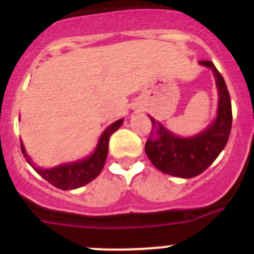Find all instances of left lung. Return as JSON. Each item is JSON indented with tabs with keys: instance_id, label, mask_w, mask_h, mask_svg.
<instances>
[{
	"instance_id": "1",
	"label": "left lung",
	"mask_w": 254,
	"mask_h": 254,
	"mask_svg": "<svg viewBox=\"0 0 254 254\" xmlns=\"http://www.w3.org/2000/svg\"><path fill=\"white\" fill-rule=\"evenodd\" d=\"M216 80L217 117L205 131L193 137H178L150 117L152 129L145 145L147 158L160 172L179 178H193L205 172L224 150L230 136L233 114L228 87L211 61H199Z\"/></svg>"
}]
</instances>
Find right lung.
I'll return each instance as SVG.
<instances>
[{"label":"right lung","instance_id":"obj_1","mask_svg":"<svg viewBox=\"0 0 254 254\" xmlns=\"http://www.w3.org/2000/svg\"><path fill=\"white\" fill-rule=\"evenodd\" d=\"M122 123L123 120H118L112 123L100 136L95 151L89 158L75 161V163H64L58 165V167L51 168V169H43V168H38L33 165V161L30 160V158L26 154L22 142L20 143L21 145V152L25 156L26 161L30 165H33L35 172L39 176L43 177L47 182H49L52 186L64 190H75V188L87 185L89 182H91L99 176L100 172L103 170V167H104L105 160H107L109 137H111L113 132L120 128Z\"/></svg>","mask_w":254,"mask_h":254}]
</instances>
